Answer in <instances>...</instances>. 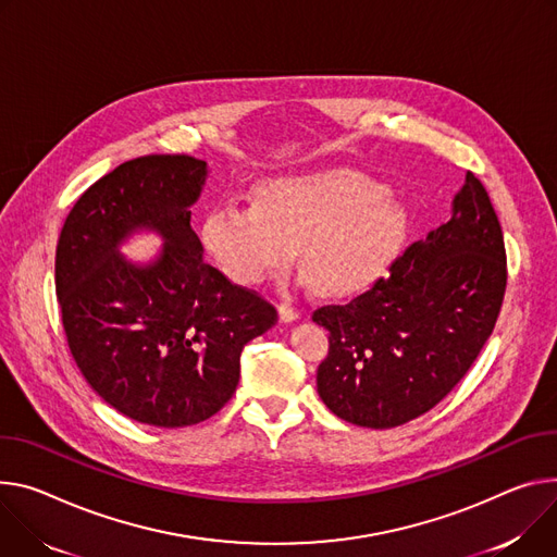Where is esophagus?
Wrapping results in <instances>:
<instances>
[{
    "mask_svg": "<svg viewBox=\"0 0 557 557\" xmlns=\"http://www.w3.org/2000/svg\"><path fill=\"white\" fill-rule=\"evenodd\" d=\"M277 311H280V320L286 322V324H288V322H295V320L299 318V311H297L295 307H290V305H280Z\"/></svg>",
    "mask_w": 557,
    "mask_h": 557,
    "instance_id": "obj_1",
    "label": "esophagus"
}]
</instances>
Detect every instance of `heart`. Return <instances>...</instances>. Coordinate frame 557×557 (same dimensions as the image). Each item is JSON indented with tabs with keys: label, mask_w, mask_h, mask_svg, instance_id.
Masks as SVG:
<instances>
[{
	"label": "heart",
	"mask_w": 557,
	"mask_h": 557,
	"mask_svg": "<svg viewBox=\"0 0 557 557\" xmlns=\"http://www.w3.org/2000/svg\"><path fill=\"white\" fill-rule=\"evenodd\" d=\"M409 213L386 188L352 171H307L260 184L256 201L224 199L201 226L218 264L242 284L299 269L324 297L360 293L393 262Z\"/></svg>",
	"instance_id": "heart-1"
}]
</instances>
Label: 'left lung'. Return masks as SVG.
I'll return each instance as SVG.
<instances>
[{
  "label": "left lung",
  "mask_w": 557,
  "mask_h": 557,
  "mask_svg": "<svg viewBox=\"0 0 557 557\" xmlns=\"http://www.w3.org/2000/svg\"><path fill=\"white\" fill-rule=\"evenodd\" d=\"M504 288L502 228L486 188L467 173L448 222L404 250L371 290L313 313L329 331L318 369L322 401L367 429L424 416L480 356Z\"/></svg>",
  "instance_id": "obj_1"
}]
</instances>
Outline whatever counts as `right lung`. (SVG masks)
<instances>
[{
  "mask_svg": "<svg viewBox=\"0 0 557 557\" xmlns=\"http://www.w3.org/2000/svg\"><path fill=\"white\" fill-rule=\"evenodd\" d=\"M207 177V162L190 156L124 162L75 201L58 242L73 358L99 397L148 426L215 416L237 388L242 348L277 322L267 299L205 262L190 207ZM141 230L165 244L139 265L119 246Z\"/></svg>",
  "mask_w": 557,
  "mask_h": 557,
  "instance_id": "right-lung-1",
  "label": "right lung"
}]
</instances>
